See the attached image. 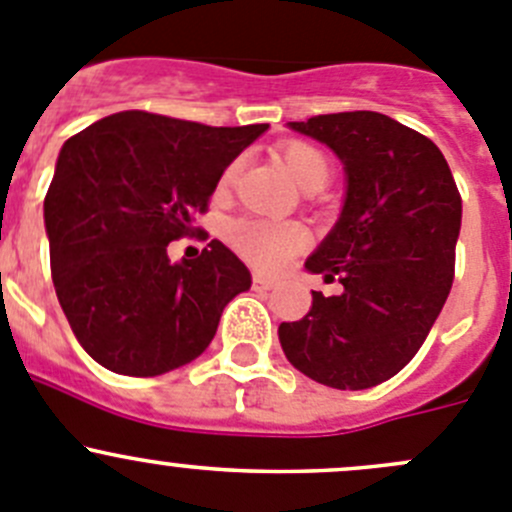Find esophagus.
<instances>
[{"mask_svg":"<svg viewBox=\"0 0 512 512\" xmlns=\"http://www.w3.org/2000/svg\"><path fill=\"white\" fill-rule=\"evenodd\" d=\"M274 286H276L274 281L266 279V276H259V274L253 276V289H256V291H271Z\"/></svg>","mask_w":512,"mask_h":512,"instance_id":"1","label":"esophagus"}]
</instances>
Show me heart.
I'll return each instance as SVG.
<instances>
[{
    "mask_svg": "<svg viewBox=\"0 0 512 512\" xmlns=\"http://www.w3.org/2000/svg\"><path fill=\"white\" fill-rule=\"evenodd\" d=\"M281 163L299 180L306 191H321L332 180V158L314 143L289 140L279 148ZM238 173V163H231L218 180V191H226ZM226 241L233 251L261 271H279L289 264L291 256L304 251L309 233L299 223H274L261 218H236L226 226Z\"/></svg>",
    "mask_w": 512,
    "mask_h": 512,
    "instance_id": "1",
    "label": "heart"
}]
</instances>
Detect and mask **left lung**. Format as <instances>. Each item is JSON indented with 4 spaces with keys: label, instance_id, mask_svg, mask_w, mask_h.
Masks as SVG:
<instances>
[{
    "label": "left lung",
    "instance_id": "obj_1",
    "mask_svg": "<svg viewBox=\"0 0 512 512\" xmlns=\"http://www.w3.org/2000/svg\"><path fill=\"white\" fill-rule=\"evenodd\" d=\"M289 125L342 158L349 188L342 218L306 261L344 291H311L309 314L279 326L281 347L314 382L369 389L412 362L445 306L460 191L440 148L382 113L314 115Z\"/></svg>",
    "mask_w": 512,
    "mask_h": 512
}]
</instances>
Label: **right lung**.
Returning <instances> with one entry per match:
<instances>
[{
  "instance_id": "obj_1",
  "label": "right lung",
  "mask_w": 512,
  "mask_h": 512,
  "mask_svg": "<svg viewBox=\"0 0 512 512\" xmlns=\"http://www.w3.org/2000/svg\"><path fill=\"white\" fill-rule=\"evenodd\" d=\"M266 128L125 110L62 145L45 196L52 281L97 364L155 377L206 352L251 274L216 238L183 264H170L168 243L201 231L193 221L223 170Z\"/></svg>"
}]
</instances>
